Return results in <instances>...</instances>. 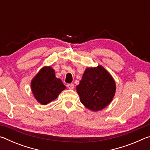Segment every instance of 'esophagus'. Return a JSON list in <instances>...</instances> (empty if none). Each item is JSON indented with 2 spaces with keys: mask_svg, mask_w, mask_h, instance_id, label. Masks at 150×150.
<instances>
[{
  "mask_svg": "<svg viewBox=\"0 0 150 150\" xmlns=\"http://www.w3.org/2000/svg\"><path fill=\"white\" fill-rule=\"evenodd\" d=\"M67 87L68 88H69V89L72 90V89H73V88H74V85L72 84V83H71V84H67Z\"/></svg>",
  "mask_w": 150,
  "mask_h": 150,
  "instance_id": "34e87169",
  "label": "esophagus"
}]
</instances>
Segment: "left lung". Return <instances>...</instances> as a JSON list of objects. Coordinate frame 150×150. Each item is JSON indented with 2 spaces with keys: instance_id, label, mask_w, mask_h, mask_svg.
Listing matches in <instances>:
<instances>
[{
  "instance_id": "obj_1",
  "label": "left lung",
  "mask_w": 150,
  "mask_h": 150,
  "mask_svg": "<svg viewBox=\"0 0 150 150\" xmlns=\"http://www.w3.org/2000/svg\"><path fill=\"white\" fill-rule=\"evenodd\" d=\"M77 92L81 103L92 111L105 108L113 99L116 83L111 75L101 65L85 69Z\"/></svg>"
}]
</instances>
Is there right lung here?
<instances>
[{
    "instance_id": "right-lung-1",
    "label": "right lung",
    "mask_w": 150,
    "mask_h": 150,
    "mask_svg": "<svg viewBox=\"0 0 150 150\" xmlns=\"http://www.w3.org/2000/svg\"><path fill=\"white\" fill-rule=\"evenodd\" d=\"M31 88L35 99L45 105L57 98L66 87L60 79L55 77L54 69L49 66L42 68L33 78Z\"/></svg>"
}]
</instances>
